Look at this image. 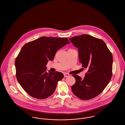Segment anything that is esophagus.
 <instances>
[{"instance_id": "esophagus-1", "label": "esophagus", "mask_w": 125, "mask_h": 125, "mask_svg": "<svg viewBox=\"0 0 125 125\" xmlns=\"http://www.w3.org/2000/svg\"><path fill=\"white\" fill-rule=\"evenodd\" d=\"M69 74H68V73H64V77H68L69 76Z\"/></svg>"}]
</instances>
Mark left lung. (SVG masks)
I'll return each instance as SVG.
<instances>
[{"mask_svg": "<svg viewBox=\"0 0 125 125\" xmlns=\"http://www.w3.org/2000/svg\"><path fill=\"white\" fill-rule=\"evenodd\" d=\"M78 49L79 59L88 71L82 79L73 75L75 83L71 87L73 93L82 100H89L99 95L106 88L113 74V58L105 43L89 35L69 38Z\"/></svg>", "mask_w": 125, "mask_h": 125, "instance_id": "left-lung-1", "label": "left lung"}]
</instances>
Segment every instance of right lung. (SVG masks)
Segmentation results:
<instances>
[{
    "instance_id": "obj_1",
    "label": "right lung",
    "mask_w": 125,
    "mask_h": 125,
    "mask_svg": "<svg viewBox=\"0 0 125 125\" xmlns=\"http://www.w3.org/2000/svg\"><path fill=\"white\" fill-rule=\"evenodd\" d=\"M69 43L65 37L42 36L23 46L15 61L16 76L29 95L42 99L53 93L64 75L59 72H47L46 65L58 50Z\"/></svg>"
}]
</instances>
